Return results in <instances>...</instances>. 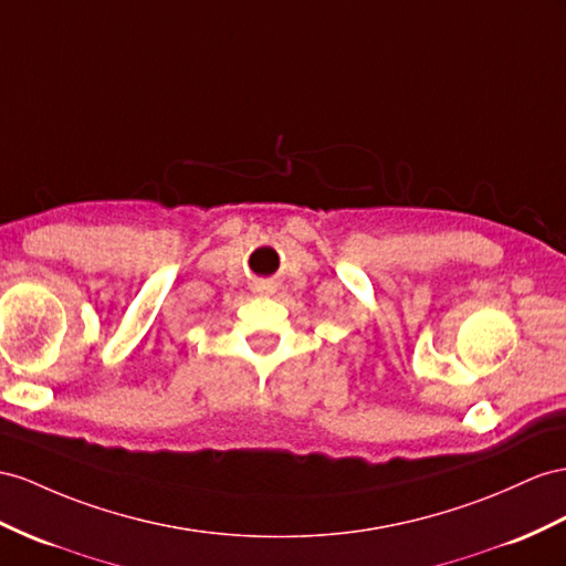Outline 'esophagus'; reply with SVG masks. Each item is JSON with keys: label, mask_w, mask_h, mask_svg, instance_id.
Instances as JSON below:
<instances>
[{"label": "esophagus", "mask_w": 566, "mask_h": 566, "mask_svg": "<svg viewBox=\"0 0 566 566\" xmlns=\"http://www.w3.org/2000/svg\"><path fill=\"white\" fill-rule=\"evenodd\" d=\"M255 292H258V294H270L272 286H270V282H260V284L255 286Z\"/></svg>", "instance_id": "esophagus-1"}]
</instances>
